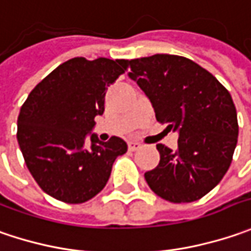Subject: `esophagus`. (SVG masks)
Masks as SVG:
<instances>
[{
  "instance_id": "obj_1",
  "label": "esophagus",
  "mask_w": 251,
  "mask_h": 251,
  "mask_svg": "<svg viewBox=\"0 0 251 251\" xmlns=\"http://www.w3.org/2000/svg\"><path fill=\"white\" fill-rule=\"evenodd\" d=\"M127 147H129V150H130V151H136L137 149H140L142 146H140L139 143H136V142H129Z\"/></svg>"
}]
</instances>
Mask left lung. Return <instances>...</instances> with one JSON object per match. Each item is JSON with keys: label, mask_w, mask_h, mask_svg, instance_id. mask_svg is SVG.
Listing matches in <instances>:
<instances>
[{"label": "left lung", "mask_w": 251, "mask_h": 251, "mask_svg": "<svg viewBox=\"0 0 251 251\" xmlns=\"http://www.w3.org/2000/svg\"><path fill=\"white\" fill-rule=\"evenodd\" d=\"M145 91L156 119L178 132V147L157 145L160 163L145 174L150 190L174 203L201 200L224 178L239 125L229 91L208 70L182 56L154 54L122 60Z\"/></svg>", "instance_id": "obj_1"}]
</instances>
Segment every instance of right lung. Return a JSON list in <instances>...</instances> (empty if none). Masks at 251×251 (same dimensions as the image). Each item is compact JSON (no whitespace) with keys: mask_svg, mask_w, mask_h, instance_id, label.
Segmentation results:
<instances>
[{"mask_svg":"<svg viewBox=\"0 0 251 251\" xmlns=\"http://www.w3.org/2000/svg\"><path fill=\"white\" fill-rule=\"evenodd\" d=\"M122 60L74 57L46 75L27 95L18 116L17 139L38 185L66 203L90 201L106 185L112 164L127 145L87 133L105 109L108 87L124 73Z\"/></svg>","mask_w":251,"mask_h":251,"instance_id":"right-lung-1","label":"right lung"}]
</instances>
